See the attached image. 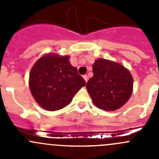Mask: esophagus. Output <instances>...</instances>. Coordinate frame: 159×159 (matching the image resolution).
<instances>
[{
  "label": "esophagus",
  "instance_id": "1",
  "mask_svg": "<svg viewBox=\"0 0 159 159\" xmlns=\"http://www.w3.org/2000/svg\"><path fill=\"white\" fill-rule=\"evenodd\" d=\"M83 78H84V81H85L86 82H87L88 80H89V77H88L87 75H83Z\"/></svg>",
  "mask_w": 159,
  "mask_h": 159
}]
</instances>
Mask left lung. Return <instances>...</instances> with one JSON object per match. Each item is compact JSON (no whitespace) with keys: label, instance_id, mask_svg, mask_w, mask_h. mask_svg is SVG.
Listing matches in <instances>:
<instances>
[{"label":"left lung","instance_id":"8db88e82","mask_svg":"<svg viewBox=\"0 0 159 159\" xmlns=\"http://www.w3.org/2000/svg\"><path fill=\"white\" fill-rule=\"evenodd\" d=\"M93 77L87 83L93 103L105 111H115L129 101L133 78L127 68L109 60L98 58L92 66Z\"/></svg>","mask_w":159,"mask_h":159}]
</instances>
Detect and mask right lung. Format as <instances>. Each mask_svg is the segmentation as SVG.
Wrapping results in <instances>:
<instances>
[{
	"label": "right lung",
	"instance_id": "add662e5",
	"mask_svg": "<svg viewBox=\"0 0 159 159\" xmlns=\"http://www.w3.org/2000/svg\"><path fill=\"white\" fill-rule=\"evenodd\" d=\"M86 84L68 56L48 54L38 59L29 75L30 92L37 103L48 111H57L70 104Z\"/></svg>",
	"mask_w": 159,
	"mask_h": 159
}]
</instances>
